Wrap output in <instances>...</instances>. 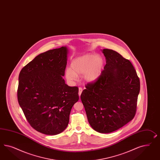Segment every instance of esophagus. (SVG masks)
<instances>
[{
  "label": "esophagus",
  "instance_id": "1",
  "mask_svg": "<svg viewBox=\"0 0 160 160\" xmlns=\"http://www.w3.org/2000/svg\"><path fill=\"white\" fill-rule=\"evenodd\" d=\"M82 91V87H79V88H78V95H79V96H80V95H81Z\"/></svg>",
  "mask_w": 160,
  "mask_h": 160
}]
</instances>
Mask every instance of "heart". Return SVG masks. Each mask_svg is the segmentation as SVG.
Instances as JSON below:
<instances>
[{"label":"heart","mask_w":160,"mask_h":160,"mask_svg":"<svg viewBox=\"0 0 160 160\" xmlns=\"http://www.w3.org/2000/svg\"><path fill=\"white\" fill-rule=\"evenodd\" d=\"M103 60L99 56L87 55L74 60L71 63V69L66 70L68 80L73 81L77 79L78 75L83 74L87 82H92L98 78L101 73Z\"/></svg>","instance_id":"1"}]
</instances>
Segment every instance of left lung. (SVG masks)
<instances>
[{
	"label": "left lung",
	"instance_id": "8db88e82",
	"mask_svg": "<svg viewBox=\"0 0 160 160\" xmlns=\"http://www.w3.org/2000/svg\"><path fill=\"white\" fill-rule=\"evenodd\" d=\"M102 52L104 70L95 81L87 84L80 97L91 127L109 133L134 118L140 84L130 61L112 49Z\"/></svg>",
	"mask_w": 160,
	"mask_h": 160
}]
</instances>
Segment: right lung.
<instances>
[{
  "instance_id": "right-lung-1",
  "label": "right lung",
  "mask_w": 160,
  "mask_h": 160,
  "mask_svg": "<svg viewBox=\"0 0 160 160\" xmlns=\"http://www.w3.org/2000/svg\"><path fill=\"white\" fill-rule=\"evenodd\" d=\"M66 47L49 50L36 56L20 71L18 99L31 126L43 134L55 135L66 128L78 88L65 84Z\"/></svg>"
}]
</instances>
